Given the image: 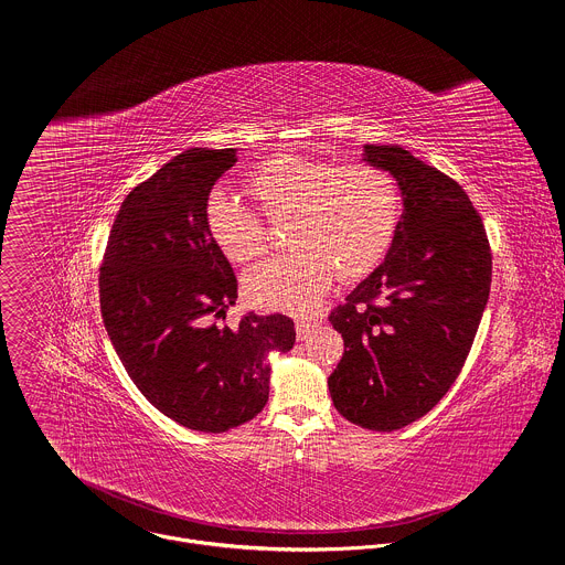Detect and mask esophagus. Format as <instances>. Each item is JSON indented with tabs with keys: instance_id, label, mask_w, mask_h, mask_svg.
<instances>
[{
	"instance_id": "1",
	"label": "esophagus",
	"mask_w": 565,
	"mask_h": 565,
	"mask_svg": "<svg viewBox=\"0 0 565 565\" xmlns=\"http://www.w3.org/2000/svg\"><path fill=\"white\" fill-rule=\"evenodd\" d=\"M317 324V321H310V319H299L295 324V331H297V338L299 340H306V335L310 333V329Z\"/></svg>"
}]
</instances>
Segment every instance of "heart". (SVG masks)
<instances>
[{
	"instance_id": "obj_1",
	"label": "heart",
	"mask_w": 565,
	"mask_h": 565,
	"mask_svg": "<svg viewBox=\"0 0 565 565\" xmlns=\"http://www.w3.org/2000/svg\"><path fill=\"white\" fill-rule=\"evenodd\" d=\"M248 185L268 216L290 214L286 241L292 250L259 264L244 279L246 297L262 308L308 312L335 273L342 281L369 275L386 255L399 221L393 177L369 163L333 166L277 153L250 172ZM205 227L230 262L248 264L266 253L259 214L225 190L207 196Z\"/></svg>"
}]
</instances>
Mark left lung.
<instances>
[{"label":"left lung","mask_w":565,"mask_h":565,"mask_svg":"<svg viewBox=\"0 0 565 565\" xmlns=\"http://www.w3.org/2000/svg\"><path fill=\"white\" fill-rule=\"evenodd\" d=\"M364 160L397 181L405 210L384 262L329 315L344 340L329 391L349 423L395 431L456 382L490 299L492 253L454 179L397 145H364Z\"/></svg>","instance_id":"8db88e82"}]
</instances>
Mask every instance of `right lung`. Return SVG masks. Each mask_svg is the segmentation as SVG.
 Returning <instances> with one entry per match:
<instances>
[{
	"mask_svg": "<svg viewBox=\"0 0 565 565\" xmlns=\"http://www.w3.org/2000/svg\"><path fill=\"white\" fill-rule=\"evenodd\" d=\"M236 149L192 147L136 185L111 225L100 266L109 340L151 405L174 423L221 434L268 402L273 351L295 344L286 315L218 324L236 277L205 227V201Z\"/></svg>",
	"mask_w": 565,
	"mask_h": 565,
	"instance_id": "add662e5",
	"label": "right lung"
}]
</instances>
